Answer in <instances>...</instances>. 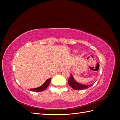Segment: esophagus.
Returning a JSON list of instances; mask_svg holds the SVG:
<instances>
[{"label": "esophagus", "mask_w": 120, "mask_h": 120, "mask_svg": "<svg viewBox=\"0 0 120 120\" xmlns=\"http://www.w3.org/2000/svg\"><path fill=\"white\" fill-rule=\"evenodd\" d=\"M64 70V68H60V72L63 71Z\"/></svg>", "instance_id": "1"}]
</instances>
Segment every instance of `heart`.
I'll list each match as a JSON object with an SVG mask.
<instances>
[{
	"label": "heart",
	"instance_id": "b5f03b06",
	"mask_svg": "<svg viewBox=\"0 0 120 120\" xmlns=\"http://www.w3.org/2000/svg\"><path fill=\"white\" fill-rule=\"evenodd\" d=\"M74 52H77V50H75Z\"/></svg>",
	"mask_w": 120,
	"mask_h": 120
}]
</instances>
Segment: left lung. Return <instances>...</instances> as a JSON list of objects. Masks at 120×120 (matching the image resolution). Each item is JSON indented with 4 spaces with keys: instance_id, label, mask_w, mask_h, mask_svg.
<instances>
[{
    "instance_id": "1",
    "label": "left lung",
    "mask_w": 120,
    "mask_h": 120,
    "mask_svg": "<svg viewBox=\"0 0 120 120\" xmlns=\"http://www.w3.org/2000/svg\"><path fill=\"white\" fill-rule=\"evenodd\" d=\"M68 84L70 85L72 89H74L75 90H83L89 88V87L92 86L94 83L90 85H82L81 83H79L76 82L75 79H74L72 75L71 74L70 78L68 79Z\"/></svg>"
}]
</instances>
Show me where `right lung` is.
<instances>
[{
    "label": "right lung",
    "instance_id": "add662e5",
    "mask_svg": "<svg viewBox=\"0 0 120 120\" xmlns=\"http://www.w3.org/2000/svg\"><path fill=\"white\" fill-rule=\"evenodd\" d=\"M50 80H51V78H49V79H47V80L45 82L43 83V84L41 86L38 87V88H37L31 89H30V90H32V91H35V92L43 91V90H45L47 88V87H48L49 86V85Z\"/></svg>",
    "mask_w": 120,
    "mask_h": 120
}]
</instances>
